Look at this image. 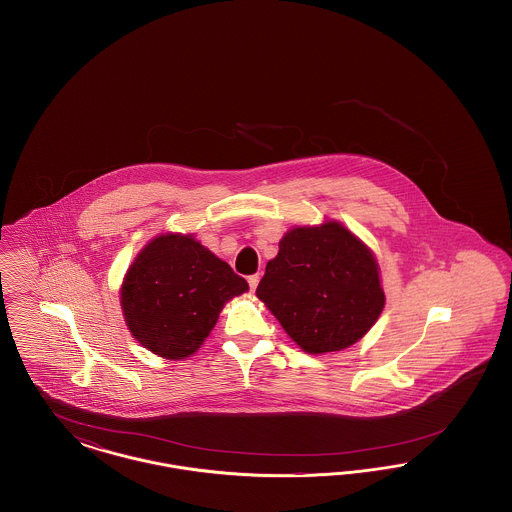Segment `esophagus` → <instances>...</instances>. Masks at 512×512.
<instances>
[{
	"instance_id": "34e87169",
	"label": "esophagus",
	"mask_w": 512,
	"mask_h": 512,
	"mask_svg": "<svg viewBox=\"0 0 512 512\" xmlns=\"http://www.w3.org/2000/svg\"><path fill=\"white\" fill-rule=\"evenodd\" d=\"M259 280H261V276H259V274H253V276H249V278H247L251 292H255V288L259 286Z\"/></svg>"
}]
</instances>
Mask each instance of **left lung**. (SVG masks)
Returning <instances> with one entry per match:
<instances>
[{
  "mask_svg": "<svg viewBox=\"0 0 512 512\" xmlns=\"http://www.w3.org/2000/svg\"><path fill=\"white\" fill-rule=\"evenodd\" d=\"M268 261L257 297L305 353L341 351L382 315L374 253L338 220L295 226Z\"/></svg>",
  "mask_w": 512,
  "mask_h": 512,
  "instance_id": "obj_1",
  "label": "left lung"
}]
</instances>
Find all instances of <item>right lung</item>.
Returning <instances> with one entry per match:
<instances>
[{"label":"right lung","instance_id":"obj_1","mask_svg":"<svg viewBox=\"0 0 512 512\" xmlns=\"http://www.w3.org/2000/svg\"><path fill=\"white\" fill-rule=\"evenodd\" d=\"M249 286L192 234H161L136 255L121 286L130 334L151 353L180 361L203 345L232 297Z\"/></svg>","mask_w":512,"mask_h":512}]
</instances>
